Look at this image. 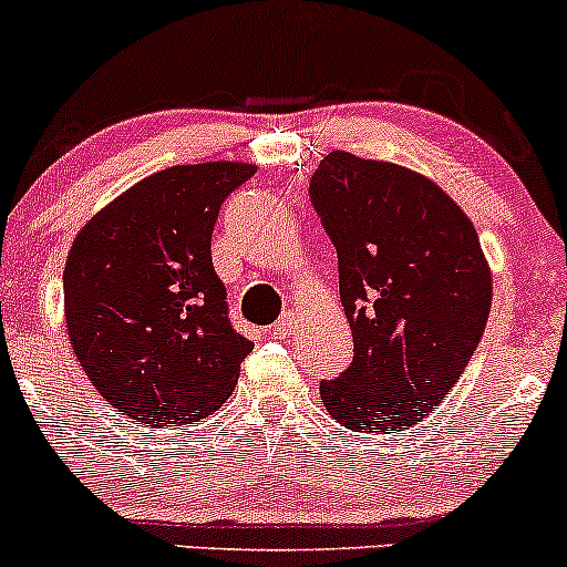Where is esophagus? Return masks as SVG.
I'll use <instances>...</instances> for the list:
<instances>
[{"label": "esophagus", "instance_id": "1", "mask_svg": "<svg viewBox=\"0 0 567 567\" xmlns=\"http://www.w3.org/2000/svg\"><path fill=\"white\" fill-rule=\"evenodd\" d=\"M293 326H296V317H293V315H285L282 320L274 322L269 333L274 336V339H288V336L293 333Z\"/></svg>", "mask_w": 567, "mask_h": 567}]
</instances>
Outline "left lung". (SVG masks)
<instances>
[{
    "label": "left lung",
    "instance_id": "left-lung-1",
    "mask_svg": "<svg viewBox=\"0 0 567 567\" xmlns=\"http://www.w3.org/2000/svg\"><path fill=\"white\" fill-rule=\"evenodd\" d=\"M309 196L339 255L352 365L320 384L339 425L414 427L450 395L493 303V274L474 223L425 174L333 151Z\"/></svg>",
    "mask_w": 567,
    "mask_h": 567
}]
</instances>
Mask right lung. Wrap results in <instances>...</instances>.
I'll use <instances>...</instances> for the list:
<instances>
[{"mask_svg": "<svg viewBox=\"0 0 567 567\" xmlns=\"http://www.w3.org/2000/svg\"><path fill=\"white\" fill-rule=\"evenodd\" d=\"M258 166H169L140 179L80 228L64 266L74 358L99 395L140 425L209 416L252 341L236 333L213 266L217 209Z\"/></svg>", "mask_w": 567, "mask_h": 567, "instance_id": "add662e5", "label": "right lung"}]
</instances>
